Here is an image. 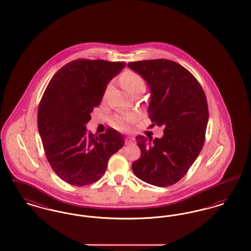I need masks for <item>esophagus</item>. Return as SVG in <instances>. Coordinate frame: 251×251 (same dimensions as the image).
Returning a JSON list of instances; mask_svg holds the SVG:
<instances>
[{"instance_id": "34e87169", "label": "esophagus", "mask_w": 251, "mask_h": 251, "mask_svg": "<svg viewBox=\"0 0 251 251\" xmlns=\"http://www.w3.org/2000/svg\"><path fill=\"white\" fill-rule=\"evenodd\" d=\"M134 143V139H133V137H127L126 138V140H125V144L126 145H131V144H133Z\"/></svg>"}]
</instances>
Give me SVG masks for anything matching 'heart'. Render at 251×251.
I'll use <instances>...</instances> for the list:
<instances>
[{"label": "heart", "instance_id": "1", "mask_svg": "<svg viewBox=\"0 0 251 251\" xmlns=\"http://www.w3.org/2000/svg\"><path fill=\"white\" fill-rule=\"evenodd\" d=\"M120 84L131 95L141 94L145 90V80L137 73L126 70L120 75ZM137 116L133 113L117 115L112 118V125L118 130H127L130 128L131 124L134 122Z\"/></svg>", "mask_w": 251, "mask_h": 251}]
</instances>
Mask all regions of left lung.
I'll return each instance as SVG.
<instances>
[{
    "label": "left lung",
    "instance_id": "1",
    "mask_svg": "<svg viewBox=\"0 0 251 251\" xmlns=\"http://www.w3.org/2000/svg\"><path fill=\"white\" fill-rule=\"evenodd\" d=\"M151 92L148 114L152 124L164 128L161 138L138 135L141 151L132 164L133 174L148 184L168 187L184 176L205 142L208 109L200 83L182 65L169 59L128 63Z\"/></svg>",
    "mask_w": 251,
    "mask_h": 251
}]
</instances>
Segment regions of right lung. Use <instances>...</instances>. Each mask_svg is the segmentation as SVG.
I'll list each match as a JSON object with an SVG mask.
<instances>
[{"mask_svg": "<svg viewBox=\"0 0 251 251\" xmlns=\"http://www.w3.org/2000/svg\"><path fill=\"white\" fill-rule=\"evenodd\" d=\"M123 61L75 59L62 66L45 89L38 110V129L45 155L64 182L86 186L103 176L110 157L124 146L113 128L99 136L87 133L91 113L99 107Z\"/></svg>", "mask_w": 251, "mask_h": 251, "instance_id": "right-lung-1", "label": "right lung"}]
</instances>
